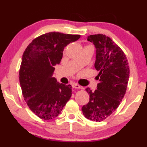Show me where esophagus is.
Masks as SVG:
<instances>
[{
	"mask_svg": "<svg viewBox=\"0 0 147 147\" xmlns=\"http://www.w3.org/2000/svg\"><path fill=\"white\" fill-rule=\"evenodd\" d=\"M72 86H73V88H75V89H80V88H81V86L78 85V84H74Z\"/></svg>",
	"mask_w": 147,
	"mask_h": 147,
	"instance_id": "34e87169",
	"label": "esophagus"
}]
</instances>
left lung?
I'll use <instances>...</instances> for the list:
<instances>
[{"instance_id":"8db88e82","label":"left lung","mask_w":147,"mask_h":147,"mask_svg":"<svg viewBox=\"0 0 147 147\" xmlns=\"http://www.w3.org/2000/svg\"><path fill=\"white\" fill-rule=\"evenodd\" d=\"M88 41L96 48L95 68L100 83L94 92L86 89L89 102L82 108L84 116L101 122L115 111L126 94L130 69L126 57L119 46L103 34L88 36Z\"/></svg>"}]
</instances>
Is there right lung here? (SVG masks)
I'll return each mask as SVG.
<instances>
[{
  "label": "right lung",
  "instance_id": "1",
  "mask_svg": "<svg viewBox=\"0 0 147 147\" xmlns=\"http://www.w3.org/2000/svg\"><path fill=\"white\" fill-rule=\"evenodd\" d=\"M80 35L50 32L34 39L24 51L19 70L22 94L30 110L43 120L57 117L72 95L71 85L53 77L65 47Z\"/></svg>",
  "mask_w": 147,
  "mask_h": 147
}]
</instances>
